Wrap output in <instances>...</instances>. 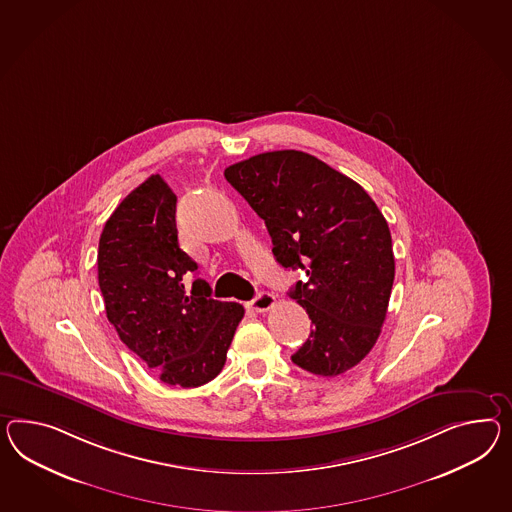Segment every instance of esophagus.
Segmentation results:
<instances>
[{"mask_svg": "<svg viewBox=\"0 0 512 512\" xmlns=\"http://www.w3.org/2000/svg\"><path fill=\"white\" fill-rule=\"evenodd\" d=\"M249 306L252 310H256V312H267V310H271V308L275 306V295H273V293H267V291H262V293H258V295L249 302Z\"/></svg>", "mask_w": 512, "mask_h": 512, "instance_id": "1", "label": "esophagus"}]
</instances>
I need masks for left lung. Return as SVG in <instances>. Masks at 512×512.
Listing matches in <instances>:
<instances>
[{"mask_svg":"<svg viewBox=\"0 0 512 512\" xmlns=\"http://www.w3.org/2000/svg\"><path fill=\"white\" fill-rule=\"evenodd\" d=\"M224 178L265 221L276 262L308 276L289 289L314 325L293 364L319 377L356 366L379 340L394 286L392 236L373 198L299 150L252 156Z\"/></svg>","mask_w":512,"mask_h":512,"instance_id":"1","label":"left lung"}]
</instances>
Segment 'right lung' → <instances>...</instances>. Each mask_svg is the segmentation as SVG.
I'll return each mask as SVG.
<instances>
[{
    "mask_svg": "<svg viewBox=\"0 0 512 512\" xmlns=\"http://www.w3.org/2000/svg\"><path fill=\"white\" fill-rule=\"evenodd\" d=\"M198 265L178 245L176 195L152 174L107 219L98 245V284L105 314L122 343L159 379L197 388L215 379L245 310L211 299L193 280Z\"/></svg>",
    "mask_w": 512,
    "mask_h": 512,
    "instance_id": "add662e5",
    "label": "right lung"
}]
</instances>
